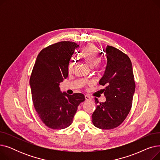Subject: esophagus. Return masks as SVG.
I'll use <instances>...</instances> for the list:
<instances>
[{
    "mask_svg": "<svg viewBox=\"0 0 160 160\" xmlns=\"http://www.w3.org/2000/svg\"><path fill=\"white\" fill-rule=\"evenodd\" d=\"M85 98H86V100H91V97L88 95H85Z\"/></svg>",
    "mask_w": 160,
    "mask_h": 160,
    "instance_id": "1",
    "label": "esophagus"
}]
</instances>
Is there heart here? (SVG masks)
<instances>
[{
	"label": "heart",
	"mask_w": 160,
	"mask_h": 160,
	"mask_svg": "<svg viewBox=\"0 0 160 160\" xmlns=\"http://www.w3.org/2000/svg\"><path fill=\"white\" fill-rule=\"evenodd\" d=\"M80 56L90 67H95L100 62V58L97 54L95 47L93 45H89L83 49L80 53ZM72 63H70L69 71L72 70Z\"/></svg>",
	"instance_id": "b5f03b06"
}]
</instances>
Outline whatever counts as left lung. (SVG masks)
Returning a JSON list of instances; mask_svg holds the SVG:
<instances>
[{
  "label": "left lung",
  "instance_id": "8db88e82",
  "mask_svg": "<svg viewBox=\"0 0 160 160\" xmlns=\"http://www.w3.org/2000/svg\"><path fill=\"white\" fill-rule=\"evenodd\" d=\"M106 66L99 84L106 86L102 92L104 102L95 98L97 108L92 115L95 127L110 130L119 126L129 113L136 84L129 57L113 47L103 49Z\"/></svg>",
  "mask_w": 160,
  "mask_h": 160
}]
</instances>
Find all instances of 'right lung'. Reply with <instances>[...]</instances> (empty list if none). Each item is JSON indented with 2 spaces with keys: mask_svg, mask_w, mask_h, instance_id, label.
Here are the masks:
<instances>
[{
  "mask_svg": "<svg viewBox=\"0 0 160 160\" xmlns=\"http://www.w3.org/2000/svg\"><path fill=\"white\" fill-rule=\"evenodd\" d=\"M79 45L61 41L41 50L33 66L30 86L33 106L41 120L50 128L69 127L78 105L85 100L82 93L68 95L60 83L67 78L69 64Z\"/></svg>",
  "mask_w": 160,
  "mask_h": 160,
  "instance_id": "add662e5",
  "label": "right lung"
}]
</instances>
